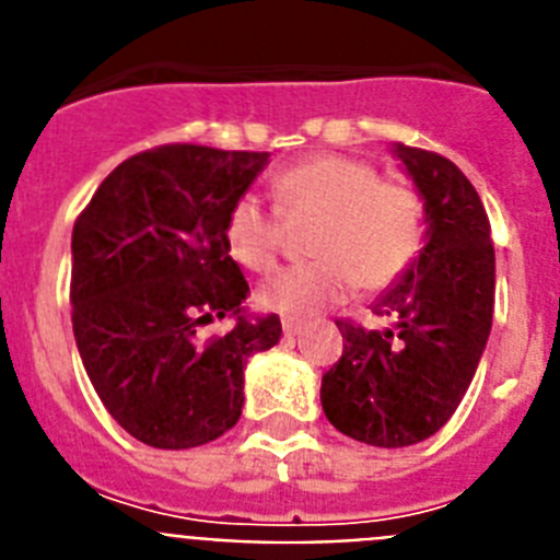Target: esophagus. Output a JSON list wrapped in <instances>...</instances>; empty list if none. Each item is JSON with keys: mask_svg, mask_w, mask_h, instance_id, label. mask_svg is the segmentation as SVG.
Wrapping results in <instances>:
<instances>
[{"mask_svg": "<svg viewBox=\"0 0 560 560\" xmlns=\"http://www.w3.org/2000/svg\"><path fill=\"white\" fill-rule=\"evenodd\" d=\"M303 328H305L303 319H291V316H285V319H283V330H285V336L303 334Z\"/></svg>", "mask_w": 560, "mask_h": 560, "instance_id": "esophagus-1", "label": "esophagus"}]
</instances>
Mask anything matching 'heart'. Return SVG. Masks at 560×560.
Returning <instances> with one entry per match:
<instances>
[{"label":"heart","instance_id":"b5f03b06","mask_svg":"<svg viewBox=\"0 0 560 560\" xmlns=\"http://www.w3.org/2000/svg\"><path fill=\"white\" fill-rule=\"evenodd\" d=\"M277 199L294 219L319 215L311 264L285 266L260 285V303L285 316H314L348 300L359 283L387 289L415 264L427 219L412 185L381 179L378 167L345 153H325L289 167L275 182ZM224 241L252 271L275 266L283 249V215L255 192L232 201Z\"/></svg>","mask_w":560,"mask_h":560}]
</instances>
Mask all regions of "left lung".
Here are the masks:
<instances>
[{
  "instance_id": "1",
  "label": "left lung",
  "mask_w": 560,
  "mask_h": 560,
  "mask_svg": "<svg viewBox=\"0 0 560 560\" xmlns=\"http://www.w3.org/2000/svg\"><path fill=\"white\" fill-rule=\"evenodd\" d=\"M393 156L423 199V249L373 303L393 328L336 323L345 350L319 389L325 418L378 448L415 446L446 427L488 345L497 291L491 224L465 173L400 142Z\"/></svg>"
}]
</instances>
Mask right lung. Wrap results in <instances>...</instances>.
<instances>
[{"instance_id":"right-lung-1","label":"right lung","mask_w":560,"mask_h":560,"mask_svg":"<svg viewBox=\"0 0 560 560\" xmlns=\"http://www.w3.org/2000/svg\"><path fill=\"white\" fill-rule=\"evenodd\" d=\"M269 153L162 145L108 173L72 230V330L103 407L153 448H192L230 432L244 409L249 355L275 348L280 316L244 305L232 260V201ZM215 315L236 325L201 342Z\"/></svg>"}]
</instances>
